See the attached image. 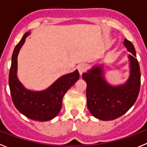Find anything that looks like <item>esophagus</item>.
Segmentation results:
<instances>
[{"label": "esophagus", "mask_w": 147, "mask_h": 147, "mask_svg": "<svg viewBox=\"0 0 147 147\" xmlns=\"http://www.w3.org/2000/svg\"><path fill=\"white\" fill-rule=\"evenodd\" d=\"M77 68H78V71L80 72V74L82 75V73H84L85 71H86L87 69V65L86 64H80V65H79L78 67H77Z\"/></svg>", "instance_id": "obj_1"}]
</instances>
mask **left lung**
Here are the masks:
<instances>
[{
    "label": "left lung",
    "instance_id": "left-lung-1",
    "mask_svg": "<svg viewBox=\"0 0 147 147\" xmlns=\"http://www.w3.org/2000/svg\"><path fill=\"white\" fill-rule=\"evenodd\" d=\"M125 47L131 54L130 76L124 85L112 86L104 80L100 66H94L82 78L86 81V98L88 110L100 120H113L125 114L136 101L140 88V71L136 51L131 42L125 39Z\"/></svg>",
    "mask_w": 147,
    "mask_h": 147
}]
</instances>
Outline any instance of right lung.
<instances>
[{
    "label": "right lung",
    "mask_w": 147,
    "mask_h": 147,
    "mask_svg": "<svg viewBox=\"0 0 147 147\" xmlns=\"http://www.w3.org/2000/svg\"><path fill=\"white\" fill-rule=\"evenodd\" d=\"M29 35L26 32L16 46L9 69V86L13 102L19 112L31 119L45 122L53 119L60 112L63 97L69 88L79 80L80 74L74 72L58 79L50 87L41 92L26 89L17 78V56Z\"/></svg>",
    "instance_id": "obj_1"
}]
</instances>
